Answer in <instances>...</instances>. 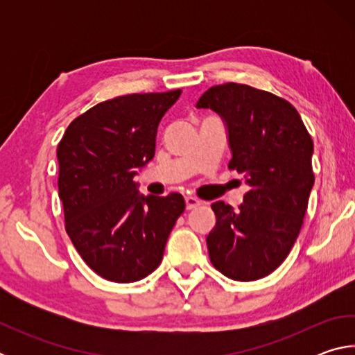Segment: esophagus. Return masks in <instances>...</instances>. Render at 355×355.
<instances>
[{"label": "esophagus", "mask_w": 355, "mask_h": 355, "mask_svg": "<svg viewBox=\"0 0 355 355\" xmlns=\"http://www.w3.org/2000/svg\"><path fill=\"white\" fill-rule=\"evenodd\" d=\"M184 202H186V209H194L200 205V200L197 199V197L194 196H186L184 197Z\"/></svg>", "instance_id": "obj_1"}]
</instances>
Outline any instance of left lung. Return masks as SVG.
I'll use <instances>...</instances> for the list:
<instances>
[{
	"mask_svg": "<svg viewBox=\"0 0 355 355\" xmlns=\"http://www.w3.org/2000/svg\"><path fill=\"white\" fill-rule=\"evenodd\" d=\"M197 107H211L225 120L228 169L244 173L249 184L238 209L211 205L209 260L228 279H263L285 261L302 228L315 183L313 141L290 101L249 84L209 87Z\"/></svg>",
	"mask_w": 355,
	"mask_h": 355,
	"instance_id": "8db88e82",
	"label": "left lung"
}]
</instances>
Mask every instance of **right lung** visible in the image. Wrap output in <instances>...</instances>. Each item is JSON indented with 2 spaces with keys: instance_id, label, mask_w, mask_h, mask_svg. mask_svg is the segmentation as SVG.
<instances>
[{
  "instance_id": "1",
  "label": "right lung",
  "mask_w": 355,
  "mask_h": 355,
  "mask_svg": "<svg viewBox=\"0 0 355 355\" xmlns=\"http://www.w3.org/2000/svg\"><path fill=\"white\" fill-rule=\"evenodd\" d=\"M182 91L130 94L101 101L71 120L58 144V188L65 232L100 277L137 282L163 260L177 219L178 192L139 196L135 177L155 156L156 131Z\"/></svg>"
}]
</instances>
